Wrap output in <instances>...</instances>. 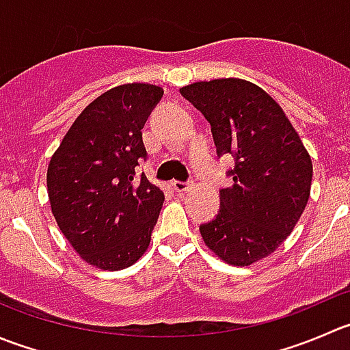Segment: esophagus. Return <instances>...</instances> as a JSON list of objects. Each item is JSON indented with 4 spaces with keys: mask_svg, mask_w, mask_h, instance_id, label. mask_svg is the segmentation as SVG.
Instances as JSON below:
<instances>
[{
    "mask_svg": "<svg viewBox=\"0 0 350 350\" xmlns=\"http://www.w3.org/2000/svg\"><path fill=\"white\" fill-rule=\"evenodd\" d=\"M171 186L172 189H174L176 193H186L191 189V183H183V181H171Z\"/></svg>",
    "mask_w": 350,
    "mask_h": 350,
    "instance_id": "obj_1",
    "label": "esophagus"
}]
</instances>
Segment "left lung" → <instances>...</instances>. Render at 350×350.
Listing matches in <instances>:
<instances>
[{
	"label": "left lung",
	"mask_w": 350,
	"mask_h": 350,
	"mask_svg": "<svg viewBox=\"0 0 350 350\" xmlns=\"http://www.w3.org/2000/svg\"><path fill=\"white\" fill-rule=\"evenodd\" d=\"M212 126L217 154L232 155L234 185L220 189V210L200 226L210 251L234 267L269 256L306 208L313 164L282 107L258 85L215 78L183 87Z\"/></svg>",
	"instance_id": "8db88e82"
}]
</instances>
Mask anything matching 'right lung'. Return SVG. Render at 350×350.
Returning <instances> with one entry per match:
<instances>
[{"mask_svg": "<svg viewBox=\"0 0 350 350\" xmlns=\"http://www.w3.org/2000/svg\"><path fill=\"white\" fill-rule=\"evenodd\" d=\"M164 90L124 83L107 90L73 121L51 157L47 196L57 227L96 269L123 270L150 244L164 193L135 167L147 159L142 130Z\"/></svg>", "mask_w": 350, "mask_h": 350, "instance_id": "add662e5", "label": "right lung"}]
</instances>
